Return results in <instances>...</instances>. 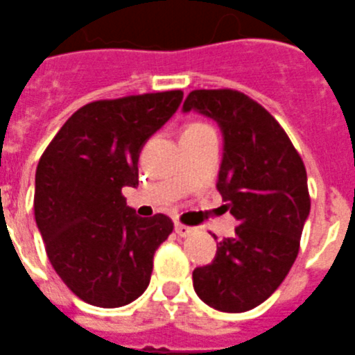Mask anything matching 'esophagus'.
I'll return each mask as SVG.
<instances>
[{"label":"esophagus","mask_w":355,"mask_h":355,"mask_svg":"<svg viewBox=\"0 0 355 355\" xmlns=\"http://www.w3.org/2000/svg\"><path fill=\"white\" fill-rule=\"evenodd\" d=\"M175 232H177L180 237H187L195 232V229H191V227H187V225L175 223Z\"/></svg>","instance_id":"obj_1"}]
</instances>
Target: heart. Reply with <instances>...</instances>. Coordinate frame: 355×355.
Masks as SVG:
<instances>
[{
  "label": "heart",
  "instance_id": "obj_1",
  "mask_svg": "<svg viewBox=\"0 0 355 355\" xmlns=\"http://www.w3.org/2000/svg\"><path fill=\"white\" fill-rule=\"evenodd\" d=\"M205 128H211L205 123H191V125L186 126V130L184 132H198V130H205Z\"/></svg>",
  "mask_w": 355,
  "mask_h": 355
}]
</instances>
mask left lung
Masks as SVG:
<instances>
[{
    "instance_id": "obj_1",
    "label": "left lung",
    "mask_w": 355,
    "mask_h": 355,
    "mask_svg": "<svg viewBox=\"0 0 355 355\" xmlns=\"http://www.w3.org/2000/svg\"><path fill=\"white\" fill-rule=\"evenodd\" d=\"M198 110L223 134L218 191L239 221L211 264L193 271L207 306L245 313L263 304L291 270L311 211L304 160L263 105L234 89H196L184 112Z\"/></svg>"
}]
</instances>
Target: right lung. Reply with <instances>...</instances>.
<instances>
[{"label":"right lung","instance_id":"obj_1","mask_svg":"<svg viewBox=\"0 0 355 355\" xmlns=\"http://www.w3.org/2000/svg\"><path fill=\"white\" fill-rule=\"evenodd\" d=\"M184 92L98 100L76 110L42 153L33 211L49 263L80 300L121 307L150 284L153 254L173 232L166 214L139 218L121 189L139 184L141 148Z\"/></svg>","mask_w":355,"mask_h":355}]
</instances>
